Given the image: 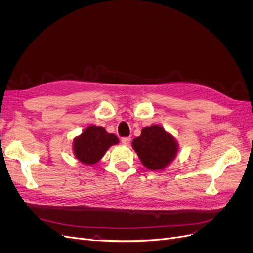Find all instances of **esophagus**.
Here are the masks:
<instances>
[{"label":"esophagus","instance_id":"obj_1","mask_svg":"<svg viewBox=\"0 0 253 253\" xmlns=\"http://www.w3.org/2000/svg\"><path fill=\"white\" fill-rule=\"evenodd\" d=\"M129 142H131V138H129V137H124V138H121L122 144L127 145V144H129Z\"/></svg>","mask_w":253,"mask_h":253}]
</instances>
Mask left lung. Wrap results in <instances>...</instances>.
Returning <instances> with one entry per match:
<instances>
[{"mask_svg": "<svg viewBox=\"0 0 253 253\" xmlns=\"http://www.w3.org/2000/svg\"><path fill=\"white\" fill-rule=\"evenodd\" d=\"M141 164L152 171H163L175 159L178 143L163 126L153 125L141 129V135L132 141Z\"/></svg>", "mask_w": 253, "mask_h": 253, "instance_id": "1", "label": "left lung"}]
</instances>
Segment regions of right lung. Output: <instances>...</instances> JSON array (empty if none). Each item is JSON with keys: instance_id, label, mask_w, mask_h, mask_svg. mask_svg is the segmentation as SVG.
Wrapping results in <instances>:
<instances>
[{"instance_id": "add662e5", "label": "right lung", "mask_w": 253, "mask_h": 253, "mask_svg": "<svg viewBox=\"0 0 253 253\" xmlns=\"http://www.w3.org/2000/svg\"><path fill=\"white\" fill-rule=\"evenodd\" d=\"M118 142L116 135L108 133L102 126L91 125L74 138L73 152L80 163L90 166L97 164L109 148Z\"/></svg>"}]
</instances>
